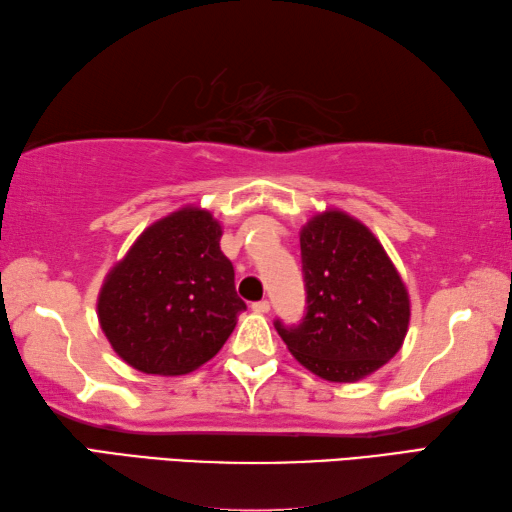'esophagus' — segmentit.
<instances>
[{
  "label": "esophagus",
  "instance_id": "34e87169",
  "mask_svg": "<svg viewBox=\"0 0 512 512\" xmlns=\"http://www.w3.org/2000/svg\"><path fill=\"white\" fill-rule=\"evenodd\" d=\"M250 308H253L255 313H262L264 315V313H268V310H270V304L266 302V299H262V302H255Z\"/></svg>",
  "mask_w": 512,
  "mask_h": 512
}]
</instances>
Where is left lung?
Wrapping results in <instances>:
<instances>
[{"label":"left lung","mask_w":512,"mask_h":512,"mask_svg":"<svg viewBox=\"0 0 512 512\" xmlns=\"http://www.w3.org/2000/svg\"><path fill=\"white\" fill-rule=\"evenodd\" d=\"M306 315L277 319L290 353L326 382L350 384L397 355L408 333V290L384 246L344 210H324L299 233Z\"/></svg>","instance_id":"obj_1"}]
</instances>
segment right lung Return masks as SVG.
<instances>
[{
  "label": "right lung",
  "instance_id": "obj_1",
  "mask_svg": "<svg viewBox=\"0 0 512 512\" xmlns=\"http://www.w3.org/2000/svg\"><path fill=\"white\" fill-rule=\"evenodd\" d=\"M222 226L197 206L150 224L104 279L97 317L115 353L148 375H186L213 359L246 304L219 248Z\"/></svg>",
  "mask_w": 512,
  "mask_h": 512
}]
</instances>
